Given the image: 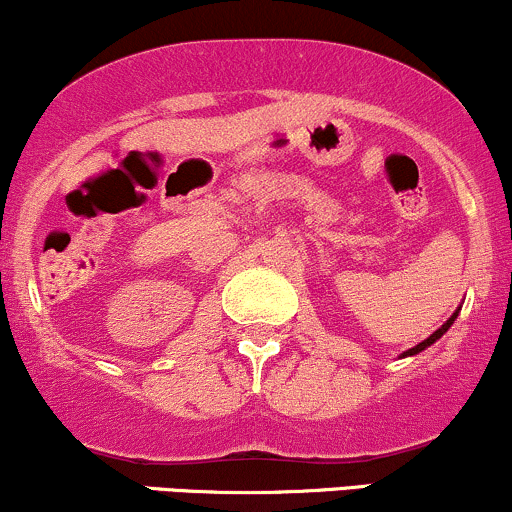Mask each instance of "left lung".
I'll return each instance as SVG.
<instances>
[{"instance_id":"8db88e82","label":"left lung","mask_w":512,"mask_h":512,"mask_svg":"<svg viewBox=\"0 0 512 512\" xmlns=\"http://www.w3.org/2000/svg\"><path fill=\"white\" fill-rule=\"evenodd\" d=\"M460 309H462V306H458V309H455V311H453V316H450V318H448V321H446V323H443V326H441V328H438V330H434V333H431V335H429V338H426V340H422V342H419V345H414V347H412V350L402 352V354H400V359H405V357H414V354L424 352V350H426V347H431V345H434V342H436V340H441V338H443V335H446V333H448V328H450V326H453V323H455V318H458V314H460Z\"/></svg>"}]
</instances>
